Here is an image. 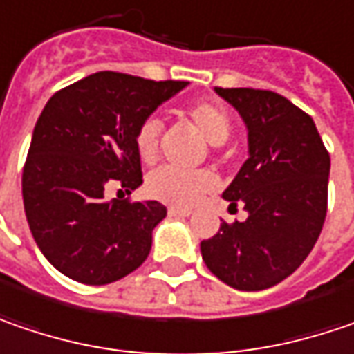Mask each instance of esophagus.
<instances>
[{
  "label": "esophagus",
  "mask_w": 354,
  "mask_h": 354,
  "mask_svg": "<svg viewBox=\"0 0 354 354\" xmlns=\"http://www.w3.org/2000/svg\"><path fill=\"white\" fill-rule=\"evenodd\" d=\"M192 212L190 209H180V207H168V216L170 218H188Z\"/></svg>",
  "instance_id": "esophagus-1"
}]
</instances>
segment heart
Listing matches in <instances>:
<instances>
[{"instance_id":"obj_1","label":"heart","mask_w":354,"mask_h":354,"mask_svg":"<svg viewBox=\"0 0 354 354\" xmlns=\"http://www.w3.org/2000/svg\"><path fill=\"white\" fill-rule=\"evenodd\" d=\"M188 120L196 127L209 145H222L227 138L232 122L222 104L214 100H200L186 109ZM160 120L147 118L134 136L136 154L142 162H154L160 142ZM214 188V176L206 170L180 172L174 168H158L147 178V192L150 198L174 207L194 206L202 196Z\"/></svg>"}]
</instances>
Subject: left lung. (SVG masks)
<instances>
[{"instance_id": "8db88e82", "label": "left lung", "mask_w": 354, "mask_h": 354, "mask_svg": "<svg viewBox=\"0 0 354 354\" xmlns=\"http://www.w3.org/2000/svg\"><path fill=\"white\" fill-rule=\"evenodd\" d=\"M248 129V160L223 190L245 222H222L200 243L207 269L239 291L289 277L313 250L327 214L330 158L313 118L273 91L220 88Z\"/></svg>"}]
</instances>
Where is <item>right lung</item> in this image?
I'll return each mask as SVG.
<instances>
[{
    "label": "right lung",
    "instance_id": "right-lung-1",
    "mask_svg": "<svg viewBox=\"0 0 354 354\" xmlns=\"http://www.w3.org/2000/svg\"><path fill=\"white\" fill-rule=\"evenodd\" d=\"M184 86L186 81L100 71L47 100L33 129L21 186L33 239L63 275L106 285L145 263L166 207L156 200L124 198L142 184L134 136ZM111 185L123 196L106 201Z\"/></svg>",
    "mask_w": 354,
    "mask_h": 354
}]
</instances>
